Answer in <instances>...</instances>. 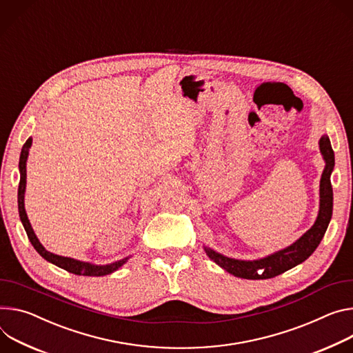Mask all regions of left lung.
I'll list each match as a JSON object with an SVG mask.
<instances>
[{"label": "left lung", "instance_id": "obj_1", "mask_svg": "<svg viewBox=\"0 0 353 353\" xmlns=\"http://www.w3.org/2000/svg\"><path fill=\"white\" fill-rule=\"evenodd\" d=\"M318 143L319 152H321L325 162V168L321 180H319V210L314 225L292 245H288L277 252H273L272 254L265 256V258L254 261L228 258V256L204 245V250L211 261H214L219 268L236 277L248 280H263L276 277L287 270H290L292 268L303 263L310 258L325 235V231L332 216L334 204V194L331 185V174L335 166L334 150L331 146V141L327 135H323Z\"/></svg>", "mask_w": 353, "mask_h": 353}]
</instances>
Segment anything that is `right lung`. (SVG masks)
<instances>
[{
    "mask_svg": "<svg viewBox=\"0 0 353 353\" xmlns=\"http://www.w3.org/2000/svg\"><path fill=\"white\" fill-rule=\"evenodd\" d=\"M32 146V138H29L25 145L22 146L21 150V156H19V187H18V211H19V218L22 225L25 228V232L28 235V239L30 241L32 246L37 249V252L42 256V258L53 265H56L60 269H65L73 274H79V276H94V277H100V276H107L114 273L115 270H118L121 266H123L130 256L126 258L117 261L114 263L110 265H94V263H88V262H83V261H77L73 258H65V256H59L54 254L49 250L45 249V246L39 242L38 236L35 235L34 230H32L30 222L28 219L26 211H25V188H26V160H28V154H29V149Z\"/></svg>",
    "mask_w": 353,
    "mask_h": 353,
    "instance_id": "add662e5",
    "label": "right lung"
}]
</instances>
